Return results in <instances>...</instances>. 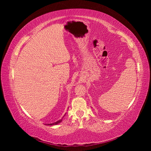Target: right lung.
<instances>
[{
  "label": "right lung",
  "mask_w": 151,
  "mask_h": 151,
  "mask_svg": "<svg viewBox=\"0 0 151 151\" xmlns=\"http://www.w3.org/2000/svg\"><path fill=\"white\" fill-rule=\"evenodd\" d=\"M66 114V113H65ZM64 115V116H65ZM64 116H63V117H64ZM62 121V119H61V120H58L57 122H55V123H49V124H46V125H57V124H58L59 123H60Z\"/></svg>",
  "instance_id": "obj_1"
}]
</instances>
